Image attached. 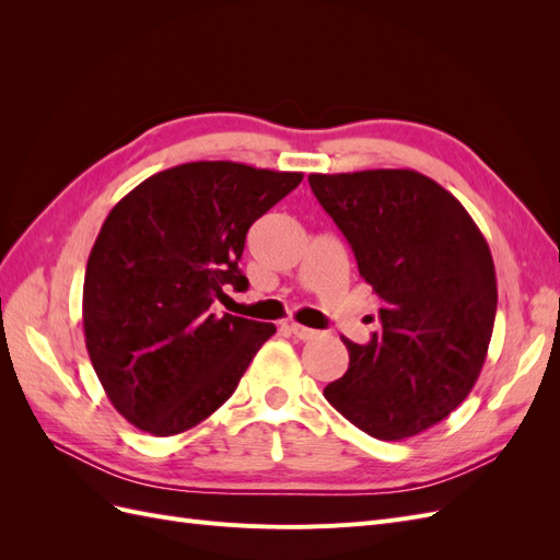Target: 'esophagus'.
Returning <instances> with one entry per match:
<instances>
[{
	"label": "esophagus",
	"instance_id": "esophagus-1",
	"mask_svg": "<svg viewBox=\"0 0 560 560\" xmlns=\"http://www.w3.org/2000/svg\"><path fill=\"white\" fill-rule=\"evenodd\" d=\"M290 334L294 338H299V341H313V338H317L319 331L308 329V327H303V325H290Z\"/></svg>",
	"mask_w": 560,
	"mask_h": 560
}]
</instances>
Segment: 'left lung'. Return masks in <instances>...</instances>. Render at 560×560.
<instances>
[{
    "label": "left lung",
    "instance_id": "1",
    "mask_svg": "<svg viewBox=\"0 0 560 560\" xmlns=\"http://www.w3.org/2000/svg\"><path fill=\"white\" fill-rule=\"evenodd\" d=\"M308 182L381 296V331L366 346L343 336L350 364L325 397L374 439L416 436L457 409L481 374L498 308L488 243L460 200L416 171Z\"/></svg>",
    "mask_w": 560,
    "mask_h": 560
}]
</instances>
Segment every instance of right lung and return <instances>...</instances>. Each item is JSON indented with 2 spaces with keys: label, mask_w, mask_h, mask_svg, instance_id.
<instances>
[{
  "label": "right lung",
  "mask_w": 560,
  "mask_h": 560,
  "mask_svg": "<svg viewBox=\"0 0 560 560\" xmlns=\"http://www.w3.org/2000/svg\"><path fill=\"white\" fill-rule=\"evenodd\" d=\"M303 173L233 161L182 163L124 196L100 229L83 280V334L114 409L171 436L196 428L238 387L276 325L217 315L261 214Z\"/></svg>",
  "instance_id": "obj_1"
}]
</instances>
